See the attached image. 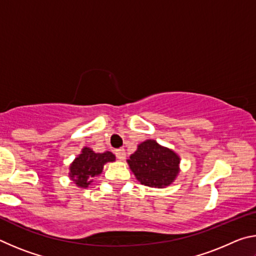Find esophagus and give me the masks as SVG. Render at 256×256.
I'll return each mask as SVG.
<instances>
[{
  "label": "esophagus",
  "mask_w": 256,
  "mask_h": 256,
  "mask_svg": "<svg viewBox=\"0 0 256 256\" xmlns=\"http://www.w3.org/2000/svg\"><path fill=\"white\" fill-rule=\"evenodd\" d=\"M115 154L118 159L123 160L125 158V156H126V152H125L124 149H118V150H115Z\"/></svg>",
  "instance_id": "esophagus-1"
}]
</instances>
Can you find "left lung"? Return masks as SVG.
<instances>
[{
    "label": "left lung",
    "instance_id": "8db88e82",
    "mask_svg": "<svg viewBox=\"0 0 256 256\" xmlns=\"http://www.w3.org/2000/svg\"><path fill=\"white\" fill-rule=\"evenodd\" d=\"M130 168L142 185L164 188L178 174L180 157L154 140H146L128 160Z\"/></svg>",
    "mask_w": 256,
    "mask_h": 256
}]
</instances>
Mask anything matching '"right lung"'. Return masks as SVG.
Masks as SVG:
<instances>
[{"label":"right lung","mask_w":256,"mask_h":256,"mask_svg":"<svg viewBox=\"0 0 256 256\" xmlns=\"http://www.w3.org/2000/svg\"><path fill=\"white\" fill-rule=\"evenodd\" d=\"M114 160L115 156L110 151L96 154L92 149L84 148L82 154L71 164L70 176L78 186L88 188L92 177L100 174L104 164Z\"/></svg>","instance_id":"right-lung-1"}]
</instances>
